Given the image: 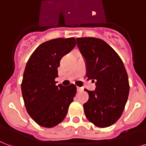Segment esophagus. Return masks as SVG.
<instances>
[{"instance_id":"obj_1","label":"esophagus","mask_w":146,"mask_h":146,"mask_svg":"<svg viewBox=\"0 0 146 146\" xmlns=\"http://www.w3.org/2000/svg\"><path fill=\"white\" fill-rule=\"evenodd\" d=\"M82 90H83V88H82L77 87V91H78V92H82Z\"/></svg>"}]
</instances>
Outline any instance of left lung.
I'll list each match as a JSON object with an SVG mask.
<instances>
[{
  "label": "left lung",
  "mask_w": 146,
  "mask_h": 146,
  "mask_svg": "<svg viewBox=\"0 0 146 146\" xmlns=\"http://www.w3.org/2000/svg\"><path fill=\"white\" fill-rule=\"evenodd\" d=\"M86 63V77L95 82V91L85 89L89 98L84 104L88 120L99 127H107L120 118L128 98L130 85L123 61L103 40L76 38Z\"/></svg>",
  "instance_id": "obj_1"
}]
</instances>
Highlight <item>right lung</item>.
I'll return each mask as SVG.
<instances>
[{
	"label": "right lung",
	"mask_w": 146,
	"mask_h": 146,
	"mask_svg": "<svg viewBox=\"0 0 146 146\" xmlns=\"http://www.w3.org/2000/svg\"><path fill=\"white\" fill-rule=\"evenodd\" d=\"M76 46V39L57 38L40 44L26 64L22 82V94L26 110L32 119L44 127H53L67 115L76 94L70 84L56 85L55 78L62 57Z\"/></svg>",
	"instance_id": "1"
}]
</instances>
